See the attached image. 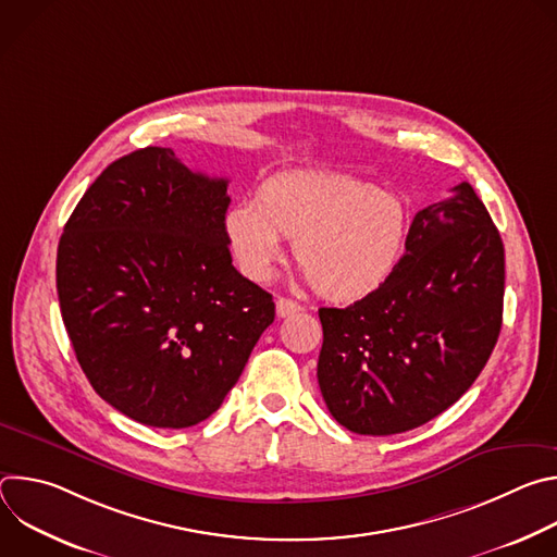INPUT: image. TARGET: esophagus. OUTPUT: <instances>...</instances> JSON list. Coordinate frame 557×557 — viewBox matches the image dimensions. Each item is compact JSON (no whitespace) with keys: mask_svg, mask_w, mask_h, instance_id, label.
<instances>
[{"mask_svg":"<svg viewBox=\"0 0 557 557\" xmlns=\"http://www.w3.org/2000/svg\"><path fill=\"white\" fill-rule=\"evenodd\" d=\"M275 310H277V317H290V314H297L301 310V306L293 299H286V297H277L275 299Z\"/></svg>","mask_w":557,"mask_h":557,"instance_id":"34e87169","label":"esophagus"}]
</instances>
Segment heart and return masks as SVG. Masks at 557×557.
I'll return each mask as SVG.
<instances>
[{
  "label": "heart",
  "mask_w": 557,
  "mask_h": 557,
  "mask_svg": "<svg viewBox=\"0 0 557 557\" xmlns=\"http://www.w3.org/2000/svg\"><path fill=\"white\" fill-rule=\"evenodd\" d=\"M233 258L253 282H269L293 243L317 295L355 304L376 293L399 264L410 226L406 202L344 174H280L224 220Z\"/></svg>",
  "instance_id": "heart-1"
}]
</instances>
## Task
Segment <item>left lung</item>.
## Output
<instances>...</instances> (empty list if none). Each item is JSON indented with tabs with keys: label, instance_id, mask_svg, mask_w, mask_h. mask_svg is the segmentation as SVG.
Masks as SVG:
<instances>
[{
	"label": "left lung",
	"instance_id": "left-lung-1",
	"mask_svg": "<svg viewBox=\"0 0 557 557\" xmlns=\"http://www.w3.org/2000/svg\"><path fill=\"white\" fill-rule=\"evenodd\" d=\"M421 209L389 280L348 308H320L317 381L339 425L414 430L471 387L503 326L505 247L469 183Z\"/></svg>",
	"mask_w": 557,
	"mask_h": 557
}]
</instances>
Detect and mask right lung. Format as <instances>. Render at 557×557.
Here are the masks:
<instances>
[{"label": "right lung", "mask_w": 557, "mask_h": 557, "mask_svg": "<svg viewBox=\"0 0 557 557\" xmlns=\"http://www.w3.org/2000/svg\"><path fill=\"white\" fill-rule=\"evenodd\" d=\"M226 187L145 147L106 168L63 226L57 293L76 361L143 425L209 419L275 320L273 295L231 264Z\"/></svg>", "instance_id": "1"}]
</instances>
